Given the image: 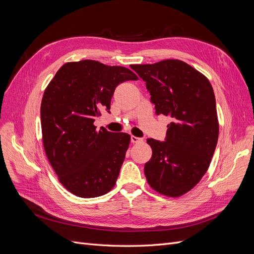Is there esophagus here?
<instances>
[{
    "mask_svg": "<svg viewBox=\"0 0 254 254\" xmlns=\"http://www.w3.org/2000/svg\"><path fill=\"white\" fill-rule=\"evenodd\" d=\"M131 142H132L133 144H137V143H142V142H143V139H142V137H137V136L131 135Z\"/></svg>",
    "mask_w": 254,
    "mask_h": 254,
    "instance_id": "obj_1",
    "label": "esophagus"
}]
</instances>
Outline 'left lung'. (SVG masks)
Instances as JSON below:
<instances>
[{
  "label": "left lung",
  "instance_id": "1",
  "mask_svg": "<svg viewBox=\"0 0 254 254\" xmlns=\"http://www.w3.org/2000/svg\"><path fill=\"white\" fill-rule=\"evenodd\" d=\"M146 82L156 114L170 115L165 142L147 139L144 166L152 190L167 197L187 194L201 180L216 147L219 124L214 91L205 76L178 59L132 64Z\"/></svg>",
  "mask_w": 254,
  "mask_h": 254
}]
</instances>
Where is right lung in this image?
Instances as JSON below:
<instances>
[{"instance_id": "1", "label": "right lung", "mask_w": 254, "mask_h": 254, "mask_svg": "<svg viewBox=\"0 0 254 254\" xmlns=\"http://www.w3.org/2000/svg\"><path fill=\"white\" fill-rule=\"evenodd\" d=\"M139 77L127 67L95 60L66 63L44 91L41 103L42 141L60 183L72 194L93 198L117 183L130 135L94 126L101 110H110L121 82Z\"/></svg>"}]
</instances>
